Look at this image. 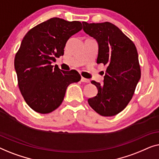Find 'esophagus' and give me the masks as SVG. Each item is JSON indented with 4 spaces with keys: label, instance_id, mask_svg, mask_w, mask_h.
<instances>
[{
    "label": "esophagus",
    "instance_id": "obj_1",
    "mask_svg": "<svg viewBox=\"0 0 159 159\" xmlns=\"http://www.w3.org/2000/svg\"><path fill=\"white\" fill-rule=\"evenodd\" d=\"M80 80H81V82H84V83H89V82H90V80H89V79H85V78H84V77L81 78Z\"/></svg>",
    "mask_w": 159,
    "mask_h": 159
}]
</instances>
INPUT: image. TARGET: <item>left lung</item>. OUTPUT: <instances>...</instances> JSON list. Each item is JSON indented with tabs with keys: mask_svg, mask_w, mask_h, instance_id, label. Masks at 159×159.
<instances>
[{
	"mask_svg": "<svg viewBox=\"0 0 159 159\" xmlns=\"http://www.w3.org/2000/svg\"><path fill=\"white\" fill-rule=\"evenodd\" d=\"M83 30L97 40L99 50L97 62L107 66L104 83L91 84L97 95L88 99L95 111L104 117L115 116L127 107L140 79L137 49L117 26L110 22H82Z\"/></svg>",
	"mask_w": 159,
	"mask_h": 159,
	"instance_id": "obj_1",
	"label": "left lung"
}]
</instances>
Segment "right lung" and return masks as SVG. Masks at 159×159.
<instances>
[{
	"label": "right lung",
	"instance_id": "obj_1",
	"mask_svg": "<svg viewBox=\"0 0 159 159\" xmlns=\"http://www.w3.org/2000/svg\"><path fill=\"white\" fill-rule=\"evenodd\" d=\"M81 30L80 21L55 17L38 24L24 36L16 54L14 68L20 91L34 111L48 114L55 110L69 85L80 80L78 71L53 68L52 62L63 55L69 38Z\"/></svg>",
	"mask_w": 159,
	"mask_h": 159
}]
</instances>
